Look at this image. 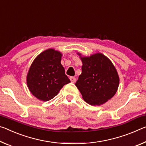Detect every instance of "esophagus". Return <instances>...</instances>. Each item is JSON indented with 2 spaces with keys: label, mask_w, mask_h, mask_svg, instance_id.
I'll return each mask as SVG.
<instances>
[{
  "label": "esophagus",
  "mask_w": 146,
  "mask_h": 146,
  "mask_svg": "<svg viewBox=\"0 0 146 146\" xmlns=\"http://www.w3.org/2000/svg\"><path fill=\"white\" fill-rule=\"evenodd\" d=\"M70 80H71V82H73V83H75V82H76V78H75V77H70Z\"/></svg>",
  "instance_id": "esophagus-1"
}]
</instances>
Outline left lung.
Listing matches in <instances>:
<instances>
[{
    "instance_id": "8db88e82",
    "label": "left lung",
    "mask_w": 146,
    "mask_h": 146,
    "mask_svg": "<svg viewBox=\"0 0 146 146\" xmlns=\"http://www.w3.org/2000/svg\"><path fill=\"white\" fill-rule=\"evenodd\" d=\"M80 59L82 73L76 86L89 105H102L116 93L119 82L116 69L110 60L101 53Z\"/></svg>"
}]
</instances>
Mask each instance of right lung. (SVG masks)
<instances>
[{
	"label": "right lung",
	"mask_w": 146,
	"mask_h": 146,
	"mask_svg": "<svg viewBox=\"0 0 146 146\" xmlns=\"http://www.w3.org/2000/svg\"><path fill=\"white\" fill-rule=\"evenodd\" d=\"M62 54L52 48L41 52L32 62L27 75V85L40 100L47 101L70 82L61 64Z\"/></svg>",
	"instance_id": "1"
}]
</instances>
